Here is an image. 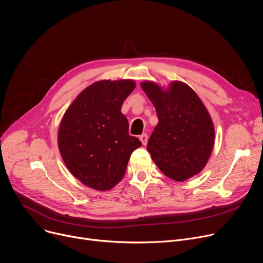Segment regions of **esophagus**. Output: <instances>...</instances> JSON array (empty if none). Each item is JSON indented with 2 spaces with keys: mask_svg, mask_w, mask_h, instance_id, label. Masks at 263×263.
I'll return each mask as SVG.
<instances>
[{
  "mask_svg": "<svg viewBox=\"0 0 263 263\" xmlns=\"http://www.w3.org/2000/svg\"><path fill=\"white\" fill-rule=\"evenodd\" d=\"M140 141L142 142L143 145H146L147 141H148V135L146 133H143L142 135H140Z\"/></svg>",
  "mask_w": 263,
  "mask_h": 263,
  "instance_id": "34e87169",
  "label": "esophagus"
}]
</instances>
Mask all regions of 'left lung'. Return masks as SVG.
<instances>
[{
  "instance_id": "obj_1",
  "label": "left lung",
  "mask_w": 263,
  "mask_h": 263,
  "mask_svg": "<svg viewBox=\"0 0 263 263\" xmlns=\"http://www.w3.org/2000/svg\"><path fill=\"white\" fill-rule=\"evenodd\" d=\"M141 87L159 120L147 144L154 162L176 181L199 174L209 161L215 139L212 118L201 99L177 81L166 90L153 82H143Z\"/></svg>"
}]
</instances>
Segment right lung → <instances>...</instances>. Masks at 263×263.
Masks as SVG:
<instances>
[{"instance_id": "add662e5", "label": "right lung", "mask_w": 263, "mask_h": 263, "mask_svg": "<svg viewBox=\"0 0 263 263\" xmlns=\"http://www.w3.org/2000/svg\"><path fill=\"white\" fill-rule=\"evenodd\" d=\"M135 88L131 79L100 81L79 93L64 112L58 146L68 171L84 185L106 191L124 176L131 154L142 146L121 112Z\"/></svg>"}]
</instances>
